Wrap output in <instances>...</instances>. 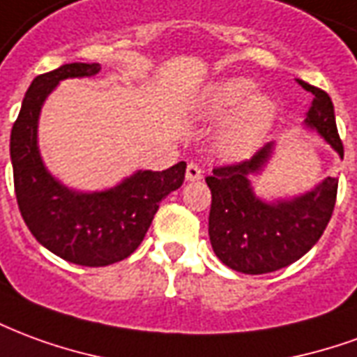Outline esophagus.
<instances>
[{
    "instance_id": "1",
    "label": "esophagus",
    "mask_w": 357,
    "mask_h": 357,
    "mask_svg": "<svg viewBox=\"0 0 357 357\" xmlns=\"http://www.w3.org/2000/svg\"><path fill=\"white\" fill-rule=\"evenodd\" d=\"M185 178L189 181H197V179L202 178V168L197 162H189L187 164V170H185Z\"/></svg>"
}]
</instances>
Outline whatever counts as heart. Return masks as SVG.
<instances>
[{
	"instance_id": "1",
	"label": "heart",
	"mask_w": 357,
	"mask_h": 357,
	"mask_svg": "<svg viewBox=\"0 0 357 357\" xmlns=\"http://www.w3.org/2000/svg\"><path fill=\"white\" fill-rule=\"evenodd\" d=\"M256 86L247 78H227L212 84L202 97V110L208 116L227 118L220 130V147L225 155L243 156L264 139L273 124L275 107L268 97L255 95Z\"/></svg>"
}]
</instances>
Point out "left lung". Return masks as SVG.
I'll return each mask as SVG.
<instances>
[{"instance_id":"1","label":"left lung","mask_w":357,"mask_h":357,"mask_svg":"<svg viewBox=\"0 0 357 357\" xmlns=\"http://www.w3.org/2000/svg\"><path fill=\"white\" fill-rule=\"evenodd\" d=\"M296 82L314 93L304 120L306 126L317 130L338 155L344 156L335 107L327 91L307 82ZM271 147L273 143L264 145L250 160L216 166L206 178L212 191L208 216L212 248L227 268L248 275L277 271L300 260L319 241L337 202V178H327L314 191L291 201L268 204L255 197L248 178L262 170Z\"/></svg>"}]
</instances>
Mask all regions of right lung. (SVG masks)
Returning a JSON list of instances; mask_svg holds the SVG:
<instances>
[{
    "instance_id": "right-lung-1",
    "label": "right lung",
    "mask_w": 357,
    "mask_h": 357,
    "mask_svg": "<svg viewBox=\"0 0 357 357\" xmlns=\"http://www.w3.org/2000/svg\"><path fill=\"white\" fill-rule=\"evenodd\" d=\"M97 63H68L36 76L11 130V162L20 216L36 241L66 262L101 268L135 252L164 197L181 187L185 162L137 172L101 193H76L45 170L38 151V116L45 97L65 78L95 76Z\"/></svg>"
}]
</instances>
